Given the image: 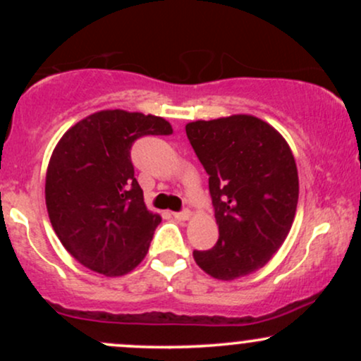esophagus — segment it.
Here are the masks:
<instances>
[{
	"label": "esophagus",
	"instance_id": "34e87169",
	"mask_svg": "<svg viewBox=\"0 0 361 361\" xmlns=\"http://www.w3.org/2000/svg\"><path fill=\"white\" fill-rule=\"evenodd\" d=\"M173 217H175L176 221H188V219L192 217V214H190L188 210H183V212H173Z\"/></svg>",
	"mask_w": 361,
	"mask_h": 361
}]
</instances>
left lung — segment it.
Segmentation results:
<instances>
[{"label": "left lung", "mask_w": 361, "mask_h": 361, "mask_svg": "<svg viewBox=\"0 0 361 361\" xmlns=\"http://www.w3.org/2000/svg\"><path fill=\"white\" fill-rule=\"evenodd\" d=\"M185 128L209 175L219 226L215 246L193 258L214 279H241L263 268L290 233L299 202L295 159L280 132L252 115Z\"/></svg>", "instance_id": "left-lung-1"}]
</instances>
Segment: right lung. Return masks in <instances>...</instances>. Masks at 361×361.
Here are the masks:
<instances>
[{
    "label": "right lung",
    "instance_id": "obj_1",
    "mask_svg": "<svg viewBox=\"0 0 361 361\" xmlns=\"http://www.w3.org/2000/svg\"><path fill=\"white\" fill-rule=\"evenodd\" d=\"M164 118L102 110L62 135L45 175V205L57 238L82 267L122 276L146 258L161 217L147 210L134 176L132 144L169 135Z\"/></svg>",
    "mask_w": 361,
    "mask_h": 361
}]
</instances>
